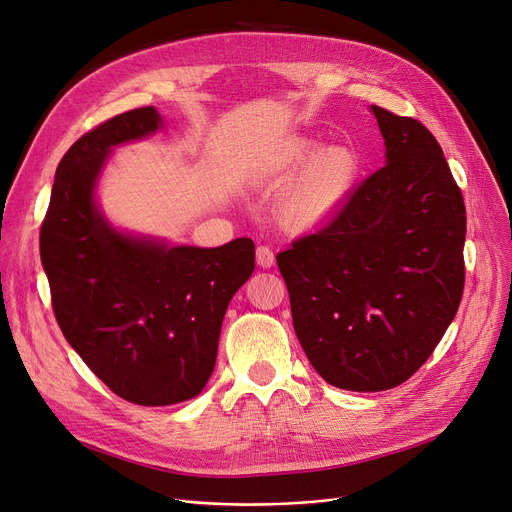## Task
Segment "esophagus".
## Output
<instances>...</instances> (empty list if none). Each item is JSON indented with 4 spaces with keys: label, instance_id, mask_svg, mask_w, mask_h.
<instances>
[{
    "label": "esophagus",
    "instance_id": "obj_1",
    "mask_svg": "<svg viewBox=\"0 0 512 512\" xmlns=\"http://www.w3.org/2000/svg\"><path fill=\"white\" fill-rule=\"evenodd\" d=\"M276 263V255H274V251L267 247V245H261V247H257V265L259 267H272Z\"/></svg>",
    "mask_w": 512,
    "mask_h": 512
}]
</instances>
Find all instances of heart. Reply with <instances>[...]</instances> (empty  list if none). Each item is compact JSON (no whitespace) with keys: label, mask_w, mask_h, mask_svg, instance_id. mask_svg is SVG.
<instances>
[{"label":"heart","mask_w":512,"mask_h":512,"mask_svg":"<svg viewBox=\"0 0 512 512\" xmlns=\"http://www.w3.org/2000/svg\"><path fill=\"white\" fill-rule=\"evenodd\" d=\"M315 149L313 141L297 139L288 143L282 153V166L292 168L310 159L288 184L282 197V213L290 224L311 226L317 224L348 197L357 180V159L344 147Z\"/></svg>","instance_id":"obj_1"}]
</instances>
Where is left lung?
Instances as JSON below:
<instances>
[{
  "mask_svg": "<svg viewBox=\"0 0 512 512\" xmlns=\"http://www.w3.org/2000/svg\"><path fill=\"white\" fill-rule=\"evenodd\" d=\"M386 166L276 261L292 324L328 384L380 392L429 359L459 309L467 215L444 153L419 120L371 105Z\"/></svg>",
  "mask_w": 512,
  "mask_h": 512,
  "instance_id": "8db88e82",
  "label": "left lung"
}]
</instances>
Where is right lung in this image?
Masks as SVG:
<instances>
[{
  "label": "right lung",
  "instance_id": "right-lung-1",
  "mask_svg": "<svg viewBox=\"0 0 512 512\" xmlns=\"http://www.w3.org/2000/svg\"><path fill=\"white\" fill-rule=\"evenodd\" d=\"M161 126L147 105L83 134L56 170L39 236L64 338L107 388L143 407L176 405L205 388L228 303L255 270L251 238L172 247L114 228L97 207L110 151Z\"/></svg>",
  "mask_w": 512,
  "mask_h": 512
}]
</instances>
